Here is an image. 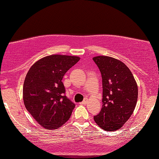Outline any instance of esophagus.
Listing matches in <instances>:
<instances>
[{
    "label": "esophagus",
    "mask_w": 159,
    "mask_h": 159,
    "mask_svg": "<svg viewBox=\"0 0 159 159\" xmlns=\"http://www.w3.org/2000/svg\"><path fill=\"white\" fill-rule=\"evenodd\" d=\"M87 102H88V99H85L83 102H80V104H81V105H85V104H87Z\"/></svg>",
    "instance_id": "obj_1"
}]
</instances>
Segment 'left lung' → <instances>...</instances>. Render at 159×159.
I'll return each mask as SVG.
<instances>
[{"label": "left lung", "instance_id": "obj_1", "mask_svg": "<svg viewBox=\"0 0 159 159\" xmlns=\"http://www.w3.org/2000/svg\"><path fill=\"white\" fill-rule=\"evenodd\" d=\"M93 60L102 79V107L94 120L104 130H116L133 113L138 100V85L122 61L107 56H98Z\"/></svg>", "mask_w": 159, "mask_h": 159}]
</instances>
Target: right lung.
<instances>
[{
  "label": "right lung",
  "instance_id": "obj_1",
  "mask_svg": "<svg viewBox=\"0 0 159 159\" xmlns=\"http://www.w3.org/2000/svg\"><path fill=\"white\" fill-rule=\"evenodd\" d=\"M79 60L76 56L52 55L41 59L29 70L23 86L24 103L43 128H59L71 116L75 104L66 96L61 80Z\"/></svg>",
  "mask_w": 159,
  "mask_h": 159
}]
</instances>
